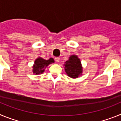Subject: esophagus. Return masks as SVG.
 Returning <instances> with one entry per match:
<instances>
[{
    "mask_svg": "<svg viewBox=\"0 0 121 121\" xmlns=\"http://www.w3.org/2000/svg\"><path fill=\"white\" fill-rule=\"evenodd\" d=\"M55 60H56V61L57 62H59L60 61V57H55Z\"/></svg>",
    "mask_w": 121,
    "mask_h": 121,
    "instance_id": "34e87169",
    "label": "esophagus"
}]
</instances>
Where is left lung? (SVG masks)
<instances>
[{"instance_id":"8db88e82","label":"left lung","mask_w":121,"mask_h":121,"mask_svg":"<svg viewBox=\"0 0 121 121\" xmlns=\"http://www.w3.org/2000/svg\"><path fill=\"white\" fill-rule=\"evenodd\" d=\"M81 60L77 56L73 55L69 57V60L65 62V70L68 76L76 78L82 73Z\"/></svg>"}]
</instances>
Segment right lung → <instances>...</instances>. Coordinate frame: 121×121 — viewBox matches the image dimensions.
Segmentation results:
<instances>
[{
	"label": "right lung",
	"instance_id": "add662e5",
	"mask_svg": "<svg viewBox=\"0 0 121 121\" xmlns=\"http://www.w3.org/2000/svg\"><path fill=\"white\" fill-rule=\"evenodd\" d=\"M54 62L53 58H50L48 60H45L41 57H39L35 60V65L33 66V73L36 74L42 73L44 71V69L49 64Z\"/></svg>",
	"mask_w": 121,
	"mask_h": 121
}]
</instances>
